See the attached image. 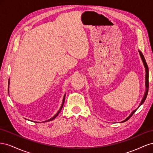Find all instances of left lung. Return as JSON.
<instances>
[{"label": "left lung", "instance_id": "1", "mask_svg": "<svg viewBox=\"0 0 153 153\" xmlns=\"http://www.w3.org/2000/svg\"><path fill=\"white\" fill-rule=\"evenodd\" d=\"M138 52H139V53H140V57H141V59H142V61H143V65H144V67H145V68H146V83H145V85H146V92H145V94H144V96H143V98H142V101H141V103H140V105H139V106H138V107L137 108V109H135V110H133V112H131V114L129 115V116L125 119V120H124L123 121H122L121 123H123V122H125V121H128V120L130 118L132 115H133V114L135 113L136 111H137V110L140 107V105H142V104H143V103L145 101V100H146V98H147V94H148V90H149V69H148V66H147V63H146V59H145V58H144V57H143V54L142 53V52H140V51H139L138 50Z\"/></svg>", "mask_w": 153, "mask_h": 153}]
</instances>
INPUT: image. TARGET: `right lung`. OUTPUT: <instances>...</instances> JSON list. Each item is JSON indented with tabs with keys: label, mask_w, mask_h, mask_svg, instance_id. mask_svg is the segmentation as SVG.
I'll return each instance as SVG.
<instances>
[{
	"label": "right lung",
	"mask_w": 153,
	"mask_h": 153,
	"mask_svg": "<svg viewBox=\"0 0 153 153\" xmlns=\"http://www.w3.org/2000/svg\"><path fill=\"white\" fill-rule=\"evenodd\" d=\"M8 85H10V80H9V82H8ZM8 88H9V85H8ZM8 91H9V89H8ZM65 96H66V94L64 95V98H63V100H62V105H61V108H60V109L59 110V111L57 112V113L55 114L54 116L53 117H52L51 119H48V120H47V121H44V122H47V121H52V120H53V119H54L55 117H56L57 115H58V114H59V112H61V110H62V107H63V105H64V100H65ZM36 123H38V122H36Z\"/></svg>",
	"instance_id": "1"
}]
</instances>
